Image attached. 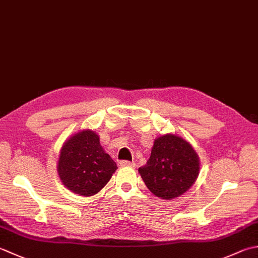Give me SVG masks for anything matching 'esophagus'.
Here are the masks:
<instances>
[{
  "label": "esophagus",
  "mask_w": 258,
  "mask_h": 258,
  "mask_svg": "<svg viewBox=\"0 0 258 258\" xmlns=\"http://www.w3.org/2000/svg\"><path fill=\"white\" fill-rule=\"evenodd\" d=\"M119 165L120 166H134L135 163L134 162H131V161L122 160V161H119Z\"/></svg>",
  "instance_id": "1"
}]
</instances>
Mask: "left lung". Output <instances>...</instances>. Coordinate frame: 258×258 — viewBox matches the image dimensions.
<instances>
[{"instance_id": "1", "label": "left lung", "mask_w": 258, "mask_h": 258, "mask_svg": "<svg viewBox=\"0 0 258 258\" xmlns=\"http://www.w3.org/2000/svg\"><path fill=\"white\" fill-rule=\"evenodd\" d=\"M199 169L198 154L191 144L178 135L165 134L155 139L150 159L139 172L151 192L171 200L192 186Z\"/></svg>"}]
</instances>
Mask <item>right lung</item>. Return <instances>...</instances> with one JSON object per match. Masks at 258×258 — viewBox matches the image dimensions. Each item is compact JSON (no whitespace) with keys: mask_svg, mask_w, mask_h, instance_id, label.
<instances>
[{"mask_svg":"<svg viewBox=\"0 0 258 258\" xmlns=\"http://www.w3.org/2000/svg\"><path fill=\"white\" fill-rule=\"evenodd\" d=\"M117 165L103 150L95 131L74 134L60 150L57 165L59 178L74 194L89 197L107 184Z\"/></svg>","mask_w":258,"mask_h":258,"instance_id":"obj_1","label":"right lung"}]
</instances>
